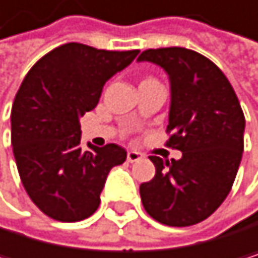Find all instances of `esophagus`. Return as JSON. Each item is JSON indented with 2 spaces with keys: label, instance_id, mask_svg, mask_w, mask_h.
Masks as SVG:
<instances>
[{
  "label": "esophagus",
  "instance_id": "34e87169",
  "mask_svg": "<svg viewBox=\"0 0 258 258\" xmlns=\"http://www.w3.org/2000/svg\"><path fill=\"white\" fill-rule=\"evenodd\" d=\"M142 158V155L139 153V152H136V150H130L126 153V159L130 161V162H136V161H139Z\"/></svg>",
  "mask_w": 258,
  "mask_h": 258
}]
</instances>
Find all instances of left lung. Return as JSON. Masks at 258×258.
Returning <instances> with one entry per match:
<instances>
[{
  "label": "left lung",
  "instance_id": "obj_1",
  "mask_svg": "<svg viewBox=\"0 0 258 258\" xmlns=\"http://www.w3.org/2000/svg\"><path fill=\"white\" fill-rule=\"evenodd\" d=\"M138 61L168 76L167 145L182 152L172 161L150 156L156 175L139 187L144 209L167 226L197 224L218 209L237 176L244 133L240 102L221 69L190 49H147Z\"/></svg>",
  "mask_w": 258,
  "mask_h": 258
}]
</instances>
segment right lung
Segmentation results:
<instances>
[{"mask_svg": "<svg viewBox=\"0 0 258 258\" xmlns=\"http://www.w3.org/2000/svg\"><path fill=\"white\" fill-rule=\"evenodd\" d=\"M138 54L66 43L24 77L11 116L14 156L27 195L47 217L66 223L91 217L108 173L126 159L116 144H88L83 150L80 117L94 110L103 85Z\"/></svg>", "mask_w": 258, "mask_h": 258, "instance_id": "1", "label": "right lung"}]
</instances>
